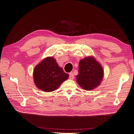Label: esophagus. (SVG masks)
Returning a JSON list of instances; mask_svg holds the SVG:
<instances>
[{
	"instance_id": "obj_1",
	"label": "esophagus",
	"mask_w": 134,
	"mask_h": 134,
	"mask_svg": "<svg viewBox=\"0 0 134 134\" xmlns=\"http://www.w3.org/2000/svg\"><path fill=\"white\" fill-rule=\"evenodd\" d=\"M69 77L70 79H74V75L73 74V72H70L69 74Z\"/></svg>"
}]
</instances>
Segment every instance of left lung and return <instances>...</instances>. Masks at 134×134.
Returning <instances> with one entry per match:
<instances>
[{"mask_svg":"<svg viewBox=\"0 0 134 134\" xmlns=\"http://www.w3.org/2000/svg\"><path fill=\"white\" fill-rule=\"evenodd\" d=\"M78 72L76 81L82 88L87 90H92L99 85L103 77L102 66L92 57L80 61Z\"/></svg>","mask_w":134,"mask_h":134,"instance_id":"1","label":"left lung"}]
</instances>
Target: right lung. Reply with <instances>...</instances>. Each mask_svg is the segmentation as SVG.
<instances>
[{"label": "right lung", "instance_id": "obj_1", "mask_svg": "<svg viewBox=\"0 0 134 134\" xmlns=\"http://www.w3.org/2000/svg\"><path fill=\"white\" fill-rule=\"evenodd\" d=\"M33 75L36 86L46 92H51L58 89L69 76L59 67L53 57L42 60L35 67Z\"/></svg>", "mask_w": 134, "mask_h": 134}]
</instances>
